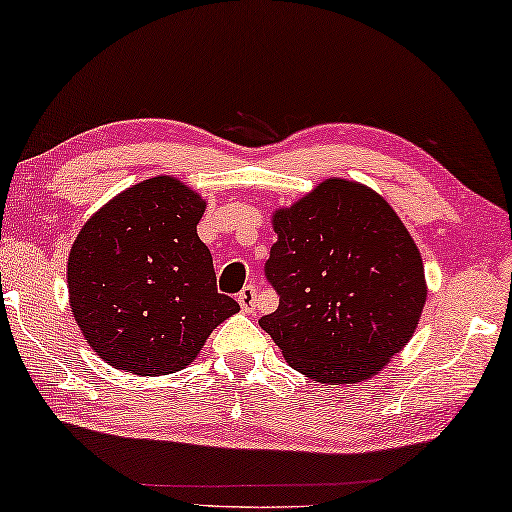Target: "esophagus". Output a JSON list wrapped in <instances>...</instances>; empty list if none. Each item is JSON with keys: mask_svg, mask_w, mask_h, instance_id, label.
<instances>
[{"mask_svg": "<svg viewBox=\"0 0 512 512\" xmlns=\"http://www.w3.org/2000/svg\"><path fill=\"white\" fill-rule=\"evenodd\" d=\"M237 300H239V305H241V310L243 312H253L255 310V300H257V289L253 287V285H248V287H243L239 294H237Z\"/></svg>", "mask_w": 512, "mask_h": 512, "instance_id": "obj_1", "label": "esophagus"}]
</instances>
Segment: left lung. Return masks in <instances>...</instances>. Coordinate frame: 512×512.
Returning a JSON list of instances; mask_svg holds the SVG:
<instances>
[{
	"label": "left lung",
	"mask_w": 512,
	"mask_h": 512,
	"mask_svg": "<svg viewBox=\"0 0 512 512\" xmlns=\"http://www.w3.org/2000/svg\"><path fill=\"white\" fill-rule=\"evenodd\" d=\"M266 280L280 305L259 319L285 360L316 383L376 376L415 335L426 305L417 243L360 182H321L273 214Z\"/></svg>",
	"instance_id": "1"
}]
</instances>
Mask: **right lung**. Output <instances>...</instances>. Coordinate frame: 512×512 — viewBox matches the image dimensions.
<instances>
[{"label":"right lung","mask_w":512,"mask_h":512,"mask_svg":"<svg viewBox=\"0 0 512 512\" xmlns=\"http://www.w3.org/2000/svg\"><path fill=\"white\" fill-rule=\"evenodd\" d=\"M207 202L159 175L129 186L81 227L68 257L70 310L113 369L166 376L198 358L212 330L239 312L216 291L198 237Z\"/></svg>","instance_id":"1"}]
</instances>
